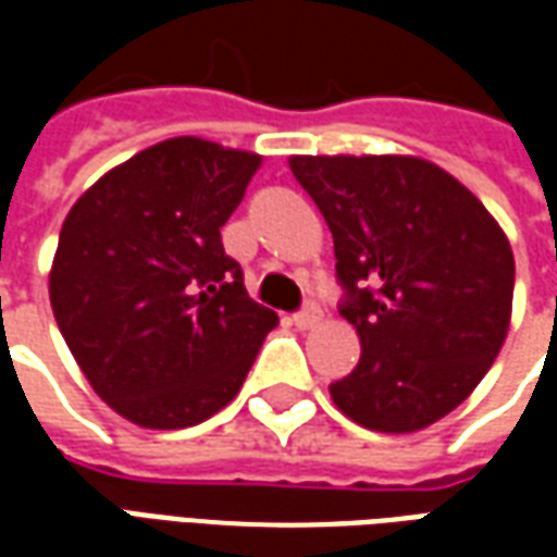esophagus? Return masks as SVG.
<instances>
[{
    "instance_id": "obj_1",
    "label": "esophagus",
    "mask_w": 557,
    "mask_h": 557,
    "mask_svg": "<svg viewBox=\"0 0 557 557\" xmlns=\"http://www.w3.org/2000/svg\"><path fill=\"white\" fill-rule=\"evenodd\" d=\"M319 319H322V310L315 304H307L301 313L295 315V325L301 327V331H310V327L319 325Z\"/></svg>"
}]
</instances>
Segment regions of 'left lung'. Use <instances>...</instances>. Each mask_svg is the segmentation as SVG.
Wrapping results in <instances>:
<instances>
[{"instance_id":"8db88e82","label":"left lung","mask_w":557,"mask_h":557,"mask_svg":"<svg viewBox=\"0 0 557 557\" xmlns=\"http://www.w3.org/2000/svg\"><path fill=\"white\" fill-rule=\"evenodd\" d=\"M334 235L339 313L361 361L331 385L346 418L418 432L471 397L510 327L513 250L486 206L414 154H295Z\"/></svg>"}]
</instances>
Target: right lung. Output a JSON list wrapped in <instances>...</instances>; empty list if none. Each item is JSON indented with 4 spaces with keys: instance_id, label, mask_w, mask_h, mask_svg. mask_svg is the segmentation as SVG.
Masks as SVG:
<instances>
[{
    "instance_id": "obj_1",
    "label": "right lung",
    "mask_w": 557,
    "mask_h": 557,
    "mask_svg": "<svg viewBox=\"0 0 557 557\" xmlns=\"http://www.w3.org/2000/svg\"><path fill=\"white\" fill-rule=\"evenodd\" d=\"M259 166L253 151L172 137L103 172L67 211L53 315L95 394L137 426L218 414L277 325L220 242Z\"/></svg>"
}]
</instances>
